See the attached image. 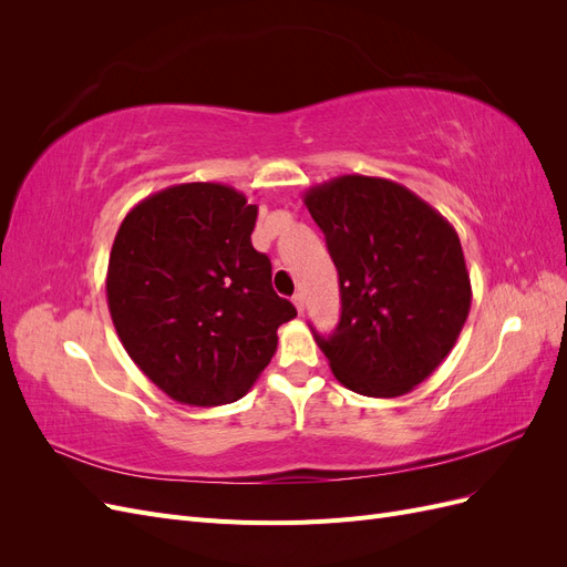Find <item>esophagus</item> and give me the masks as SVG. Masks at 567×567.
Instances as JSON below:
<instances>
[{
  "instance_id": "esophagus-1",
  "label": "esophagus",
  "mask_w": 567,
  "mask_h": 567,
  "mask_svg": "<svg viewBox=\"0 0 567 567\" xmlns=\"http://www.w3.org/2000/svg\"><path fill=\"white\" fill-rule=\"evenodd\" d=\"M293 305L298 307V312L302 315V312H305V296H302V293H296V296H293Z\"/></svg>"
}]
</instances>
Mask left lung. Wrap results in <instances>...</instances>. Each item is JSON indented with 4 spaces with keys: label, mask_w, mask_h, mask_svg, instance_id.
<instances>
[{
    "label": "left lung",
    "mask_w": 567,
    "mask_h": 567,
    "mask_svg": "<svg viewBox=\"0 0 567 567\" xmlns=\"http://www.w3.org/2000/svg\"><path fill=\"white\" fill-rule=\"evenodd\" d=\"M305 205L338 269V329L315 340L336 379L367 398H400L454 348L471 312L458 234L433 205L383 177L342 175Z\"/></svg>",
    "instance_id": "1"
}]
</instances>
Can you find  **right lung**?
Returning a JSON list of instances; mask_svg holds the SVG:
<instances>
[{
  "label": "right lung",
  "instance_id": "right-lung-1",
  "mask_svg": "<svg viewBox=\"0 0 567 567\" xmlns=\"http://www.w3.org/2000/svg\"><path fill=\"white\" fill-rule=\"evenodd\" d=\"M257 205L227 184L167 186L136 203L109 257L120 342L146 379L188 406L241 400L298 312L252 248Z\"/></svg>",
  "mask_w": 567,
  "mask_h": 567
}]
</instances>
